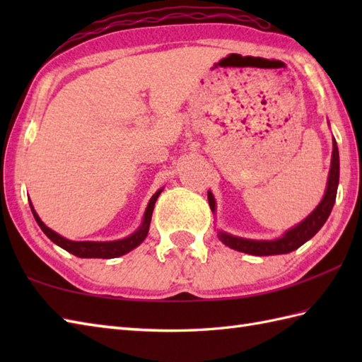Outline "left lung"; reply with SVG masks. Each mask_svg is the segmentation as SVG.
Listing matches in <instances>:
<instances>
[{
    "label": "left lung",
    "instance_id": "obj_1",
    "mask_svg": "<svg viewBox=\"0 0 362 362\" xmlns=\"http://www.w3.org/2000/svg\"><path fill=\"white\" fill-rule=\"evenodd\" d=\"M337 183H339V151H337V144L333 141V156H332V169H329L328 177V187L325 191V196L322 202L317 205L308 218L294 228L288 230L283 238L275 241H252V240H243V238H236L232 235L219 232V240L228 245L230 249H235L238 252L250 253V255L257 257H267V255H280V253H289L292 250L298 249L300 245L305 244L308 240L316 235L322 226L325 224L329 213L333 210V205L336 201L337 193ZM209 204L210 209L214 211V199L213 194L209 191Z\"/></svg>",
    "mask_w": 362,
    "mask_h": 362
}]
</instances>
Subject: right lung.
<instances>
[{
  "mask_svg": "<svg viewBox=\"0 0 362 362\" xmlns=\"http://www.w3.org/2000/svg\"><path fill=\"white\" fill-rule=\"evenodd\" d=\"M160 193H161V189L157 191V193L153 194L152 199L149 201L148 209H146V213H144V219H143L141 227L138 228L134 235H130L129 238H124V240H119V241H110V243L65 240V238L57 235L56 232H52L51 228H48L43 224L42 219L38 218V214L35 213L33 204H30V210H33V214H34V218L37 221V224L40 226V228L43 230V233L48 236L52 243H56L57 245H60V247L65 249L66 252H70V253H73V255L81 257V258H117V257L124 255V253L135 249L136 245H140L144 241V238L148 236L153 205H156Z\"/></svg>",
  "mask_w": 362,
  "mask_h": 362,
  "instance_id": "add662e5",
  "label": "right lung"
}]
</instances>
